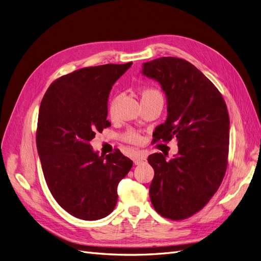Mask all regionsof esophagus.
Masks as SVG:
<instances>
[{"label": "esophagus", "instance_id": "esophagus-1", "mask_svg": "<svg viewBox=\"0 0 261 261\" xmlns=\"http://www.w3.org/2000/svg\"><path fill=\"white\" fill-rule=\"evenodd\" d=\"M146 159H147V156L145 154H143V153H135V154H134V156H133V161H134V163H135L136 165L143 163L144 161H146Z\"/></svg>", "mask_w": 261, "mask_h": 261}]
</instances>
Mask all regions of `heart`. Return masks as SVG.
Segmentation results:
<instances>
[{"instance_id": "heart-1", "label": "heart", "mask_w": 261, "mask_h": 261, "mask_svg": "<svg viewBox=\"0 0 261 261\" xmlns=\"http://www.w3.org/2000/svg\"><path fill=\"white\" fill-rule=\"evenodd\" d=\"M154 96H160V92L155 90V89H153V88H145L143 91H141V98H143V100L148 99V98H152ZM118 99H120V96H114L111 99V101H110L109 113L111 115H113L115 113V109H116V105H117ZM122 138L127 141V143H130V144H138L139 141L141 140V137H140L139 134L135 130H133V129L126 130L122 135Z\"/></svg>"}]
</instances>
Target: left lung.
Listing matches in <instances>:
<instances>
[{
    "label": "left lung",
    "mask_w": 261,
    "mask_h": 261,
    "mask_svg": "<svg viewBox=\"0 0 261 261\" xmlns=\"http://www.w3.org/2000/svg\"><path fill=\"white\" fill-rule=\"evenodd\" d=\"M145 76L159 82L168 100V117L156 126L155 141L176 138L170 160L152 153L149 195L155 211L183 220L201 210L222 183L228 156L230 117L217 87L186 60L164 57L143 64Z\"/></svg>",
    "instance_id": "8db88e82"
}]
</instances>
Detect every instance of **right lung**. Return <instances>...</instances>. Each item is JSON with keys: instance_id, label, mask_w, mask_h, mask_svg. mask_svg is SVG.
<instances>
[{"instance_id": "add662e5", "label": "right lung", "mask_w": 261, "mask_h": 261, "mask_svg": "<svg viewBox=\"0 0 261 261\" xmlns=\"http://www.w3.org/2000/svg\"><path fill=\"white\" fill-rule=\"evenodd\" d=\"M130 66L77 69L54 81L41 101L36 143L43 175L54 199L78 219L109 216L117 202V185L133 167L118 149L105 156L90 146L96 133L111 125L109 94Z\"/></svg>"}]
</instances>
